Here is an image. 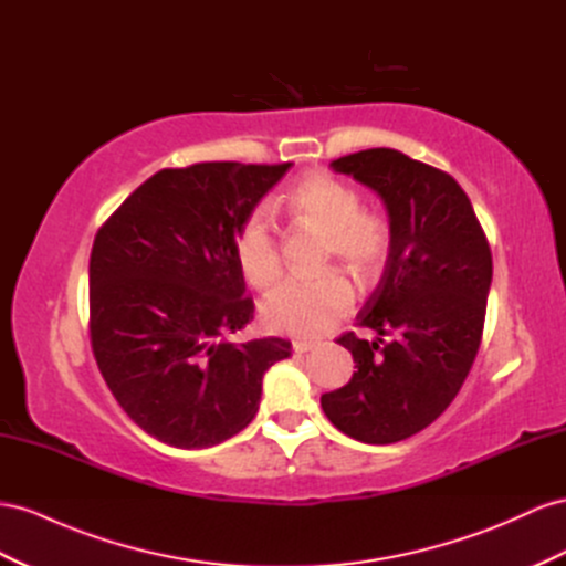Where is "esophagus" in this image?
Instances as JSON below:
<instances>
[{"label": "esophagus", "mask_w": 566, "mask_h": 566, "mask_svg": "<svg viewBox=\"0 0 566 566\" xmlns=\"http://www.w3.org/2000/svg\"><path fill=\"white\" fill-rule=\"evenodd\" d=\"M316 347V343L314 340H307V338H295L293 340V349L297 355H302V353H310V349H314Z\"/></svg>", "instance_id": "esophagus-1"}]
</instances>
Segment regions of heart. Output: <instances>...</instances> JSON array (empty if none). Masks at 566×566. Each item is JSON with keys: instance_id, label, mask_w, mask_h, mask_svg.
I'll return each instance as SVG.
<instances>
[{"instance_id": "1", "label": "heart", "mask_w": 566, "mask_h": 566, "mask_svg": "<svg viewBox=\"0 0 566 566\" xmlns=\"http://www.w3.org/2000/svg\"><path fill=\"white\" fill-rule=\"evenodd\" d=\"M285 205L297 226L326 238L324 262H340L359 283H374L390 254V226L376 211L361 209V197L328 174L302 178ZM235 264L252 287H269L281 273L279 238L264 209H254L235 235ZM353 285L338 271L316 279H287L262 302V318L271 331L318 335L349 307Z\"/></svg>"}]
</instances>
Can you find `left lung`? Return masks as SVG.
I'll return each mask as SVG.
<instances>
[{
    "mask_svg": "<svg viewBox=\"0 0 566 566\" xmlns=\"http://www.w3.org/2000/svg\"><path fill=\"white\" fill-rule=\"evenodd\" d=\"M331 166L384 200L390 254L357 314L376 340L340 335L357 371L321 395V407L345 436L390 446L423 431L460 392L481 345L493 256L467 192L446 171L390 147Z\"/></svg>",
    "mask_w": 566,
    "mask_h": 566,
    "instance_id": "1",
    "label": "left lung"
}]
</instances>
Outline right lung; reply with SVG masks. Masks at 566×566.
Listing matches in <instances>:
<instances>
[{
  "mask_svg": "<svg viewBox=\"0 0 566 566\" xmlns=\"http://www.w3.org/2000/svg\"><path fill=\"white\" fill-rule=\"evenodd\" d=\"M293 164L205 161L147 178L95 235L90 340L106 386L145 433L200 450L254 419L290 343H233L254 304L235 264L248 213Z\"/></svg>",
  "mask_w": 566,
  "mask_h": 566,
  "instance_id": "right-lung-1",
  "label": "right lung"
}]
</instances>
